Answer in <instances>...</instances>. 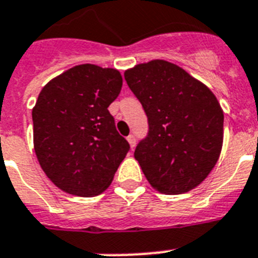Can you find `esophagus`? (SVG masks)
Here are the masks:
<instances>
[{
	"label": "esophagus",
	"mask_w": 258,
	"mask_h": 258,
	"mask_svg": "<svg viewBox=\"0 0 258 258\" xmlns=\"http://www.w3.org/2000/svg\"><path fill=\"white\" fill-rule=\"evenodd\" d=\"M127 140H128L130 147H131V149L135 148V146H136V138H135V135H134V134L128 135V136H127Z\"/></svg>",
	"instance_id": "obj_1"
}]
</instances>
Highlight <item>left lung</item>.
<instances>
[{"label":"left lung","instance_id":"8db88e82","mask_svg":"<svg viewBox=\"0 0 258 258\" xmlns=\"http://www.w3.org/2000/svg\"><path fill=\"white\" fill-rule=\"evenodd\" d=\"M124 79L148 118L134 153L148 182L162 194L197 187L222 151L224 115L214 93L165 60L134 67Z\"/></svg>","mask_w":258,"mask_h":258}]
</instances>
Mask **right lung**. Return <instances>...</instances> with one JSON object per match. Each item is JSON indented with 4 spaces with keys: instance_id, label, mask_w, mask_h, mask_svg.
Here are the masks:
<instances>
[{
    "instance_id": "obj_1",
    "label": "right lung",
    "mask_w": 258,
    "mask_h": 258,
    "mask_svg": "<svg viewBox=\"0 0 258 258\" xmlns=\"http://www.w3.org/2000/svg\"><path fill=\"white\" fill-rule=\"evenodd\" d=\"M122 84L116 69L82 64L42 89L32 109L34 148L42 169L62 191L101 194L130 151L107 110Z\"/></svg>"
}]
</instances>
